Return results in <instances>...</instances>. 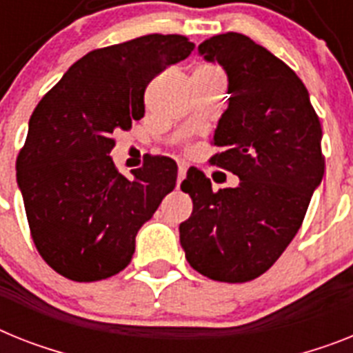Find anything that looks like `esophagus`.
<instances>
[{"label":"esophagus","instance_id":"obj_1","mask_svg":"<svg viewBox=\"0 0 353 353\" xmlns=\"http://www.w3.org/2000/svg\"><path fill=\"white\" fill-rule=\"evenodd\" d=\"M185 176H186V165L179 163V168H177V186L181 185V181L185 179Z\"/></svg>","mask_w":353,"mask_h":353}]
</instances>
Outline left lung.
<instances>
[{"instance_id": "left-lung-1", "label": "left lung", "mask_w": 353, "mask_h": 353, "mask_svg": "<svg viewBox=\"0 0 353 353\" xmlns=\"http://www.w3.org/2000/svg\"><path fill=\"white\" fill-rule=\"evenodd\" d=\"M199 55L221 64L230 93L212 141L221 152L210 161L241 183L213 192L203 172H186L181 190L194 210L179 241L204 276L250 282L291 244L321 183V123L300 77L250 37L213 35Z\"/></svg>"}]
</instances>
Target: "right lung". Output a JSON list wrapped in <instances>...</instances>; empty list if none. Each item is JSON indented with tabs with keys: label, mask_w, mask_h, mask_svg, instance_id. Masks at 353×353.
Here are the masks:
<instances>
[{
	"label": "right lung",
	"mask_w": 353,
	"mask_h": 353,
	"mask_svg": "<svg viewBox=\"0 0 353 353\" xmlns=\"http://www.w3.org/2000/svg\"><path fill=\"white\" fill-rule=\"evenodd\" d=\"M194 48L185 35L150 34L93 50L32 112L17 185L35 248L62 276L97 282L125 269L136 233L174 190V159L152 156L129 179L109 152L143 118L149 82Z\"/></svg>",
	"instance_id": "right-lung-1"
}]
</instances>
